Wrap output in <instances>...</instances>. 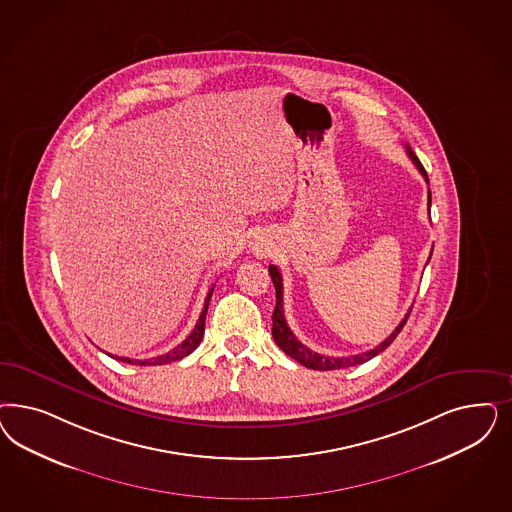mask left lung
<instances>
[{
  "label": "left lung",
  "instance_id": "8db88e82",
  "mask_svg": "<svg viewBox=\"0 0 512 512\" xmlns=\"http://www.w3.org/2000/svg\"><path fill=\"white\" fill-rule=\"evenodd\" d=\"M407 154H409V158L413 160V164L416 165V169L422 173V177L428 181V173H426V169H424V165L420 164V160L416 158V154H414L413 149L407 145ZM428 205H431V192H429L428 196ZM431 258V256H429ZM269 275H271V281L275 284V292H277V305H275V311H273V339H275V343L279 345L282 352L284 354H288L290 358H294L297 363H301V365H305V367H309V369H314V371H333V369H343V367H352V365H360V363L367 362V360H371V358H375L377 354H380L382 350H386V348L392 345V341L396 339L397 335H399V331L403 330V326H405V322H407V318H409V314H411V309H409V313L405 314V318L397 324L396 330L392 331L380 345H377L375 348H371V350H367V352H362V354H354V356H347V358H331V356H322V354H318V352H313L311 348L305 347L301 341H297L296 335L292 333V330L288 328V324H286V318H284V307H282V275L281 271L275 267V265H269Z\"/></svg>",
  "mask_w": 512,
  "mask_h": 512
}]
</instances>
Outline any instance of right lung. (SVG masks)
<instances>
[{
    "instance_id": "obj_1",
    "label": "right lung",
    "mask_w": 512,
    "mask_h": 512,
    "mask_svg": "<svg viewBox=\"0 0 512 512\" xmlns=\"http://www.w3.org/2000/svg\"><path fill=\"white\" fill-rule=\"evenodd\" d=\"M213 290H215V286L209 290V294L205 297V305H203V311L199 314L196 328L182 341L179 347L169 350L167 354H162L158 358H150V360H132V358H116V360L132 363V365H165V363L177 362V360H181L184 356H188L190 352H194L198 348L199 343H201V339H203V333H205V316H207V309H209V301H211V296H213Z\"/></svg>"
}]
</instances>
